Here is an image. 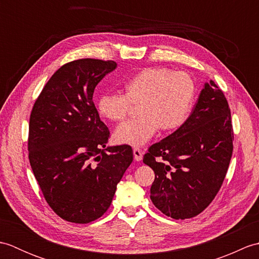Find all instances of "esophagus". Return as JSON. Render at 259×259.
<instances>
[{
  "label": "esophagus",
  "instance_id": "esophagus-1",
  "mask_svg": "<svg viewBox=\"0 0 259 259\" xmlns=\"http://www.w3.org/2000/svg\"><path fill=\"white\" fill-rule=\"evenodd\" d=\"M134 156H135V160L136 161H141L142 160V156H144V152H142L138 148H135L134 149Z\"/></svg>",
  "mask_w": 259,
  "mask_h": 259
}]
</instances>
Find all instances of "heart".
Wrapping results in <instances>:
<instances>
[{"label":"heart","instance_id":"b5f03b06","mask_svg":"<svg viewBox=\"0 0 259 259\" xmlns=\"http://www.w3.org/2000/svg\"><path fill=\"white\" fill-rule=\"evenodd\" d=\"M125 95L106 92L98 98L97 109L103 118L122 121L131 103H139L140 117L120 124L113 138L121 145L141 147L158 129L171 131L185 123L195 100L196 88L190 75L162 67L141 70L125 82Z\"/></svg>","mask_w":259,"mask_h":259}]
</instances>
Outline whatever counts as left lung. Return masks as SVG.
Listing matches in <instances>:
<instances>
[{"label":"left lung","instance_id":"8db88e82","mask_svg":"<svg viewBox=\"0 0 259 259\" xmlns=\"http://www.w3.org/2000/svg\"><path fill=\"white\" fill-rule=\"evenodd\" d=\"M230 109L214 82H206L183 125L152 145L144 162L155 171L150 199L174 219L195 217L221 189L233 155Z\"/></svg>","mask_w":259,"mask_h":259}]
</instances>
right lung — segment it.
<instances>
[{
	"label": "right lung",
	"mask_w": 259,
	"mask_h": 259,
	"mask_svg": "<svg viewBox=\"0 0 259 259\" xmlns=\"http://www.w3.org/2000/svg\"><path fill=\"white\" fill-rule=\"evenodd\" d=\"M115 69L114 61L97 59L64 64L32 109L31 168L49 206L67 222L100 218L134 160L130 146L107 147L110 133L92 100L97 84Z\"/></svg>",
	"instance_id": "add662e5"
}]
</instances>
